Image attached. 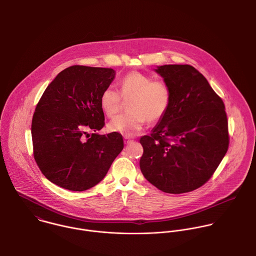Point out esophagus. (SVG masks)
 <instances>
[{"instance_id":"1","label":"esophagus","mask_w":256,"mask_h":256,"mask_svg":"<svg viewBox=\"0 0 256 256\" xmlns=\"http://www.w3.org/2000/svg\"><path fill=\"white\" fill-rule=\"evenodd\" d=\"M133 140H131L129 137H124V143L127 145V144H130Z\"/></svg>"}]
</instances>
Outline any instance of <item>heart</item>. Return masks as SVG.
<instances>
[{
    "mask_svg": "<svg viewBox=\"0 0 256 256\" xmlns=\"http://www.w3.org/2000/svg\"><path fill=\"white\" fill-rule=\"evenodd\" d=\"M121 98L131 100L129 113L113 118L108 124V130L132 137L144 128L146 120L154 123L164 117L170 104L172 94L164 82L152 80L150 76L140 72H131L120 80V94L113 86L102 92L100 104L106 116L112 117L119 111Z\"/></svg>",
    "mask_w": 256,
    "mask_h": 256,
    "instance_id": "obj_1",
    "label": "heart"
}]
</instances>
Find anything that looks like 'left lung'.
<instances>
[{"mask_svg":"<svg viewBox=\"0 0 256 256\" xmlns=\"http://www.w3.org/2000/svg\"><path fill=\"white\" fill-rule=\"evenodd\" d=\"M172 94L166 113L140 143L146 180L172 194L193 191L210 180L228 146L224 106L206 78L190 65L154 69Z\"/></svg>","mask_w":256,"mask_h":256,"instance_id":"left-lung-1","label":"left lung"}]
</instances>
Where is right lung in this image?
<instances>
[{
  "label": "right lung",
  "instance_id": "right-lung-1",
  "mask_svg": "<svg viewBox=\"0 0 256 256\" xmlns=\"http://www.w3.org/2000/svg\"><path fill=\"white\" fill-rule=\"evenodd\" d=\"M115 71L72 66L58 74L43 92L32 124L34 154L38 168L52 183L84 191L100 182L123 150L118 133L100 135L104 126L102 92ZM94 133L88 139L86 130Z\"/></svg>",
  "mask_w": 256,
  "mask_h": 256
}]
</instances>
